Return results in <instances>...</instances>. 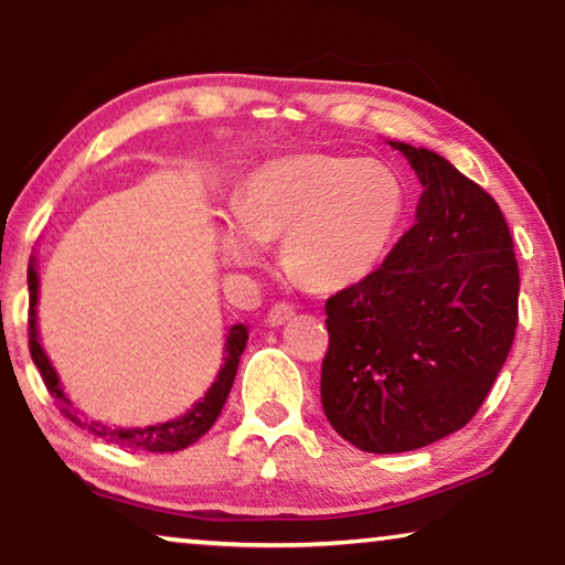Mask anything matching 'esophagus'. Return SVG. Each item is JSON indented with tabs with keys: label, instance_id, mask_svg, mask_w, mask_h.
I'll use <instances>...</instances> for the list:
<instances>
[{
	"label": "esophagus",
	"instance_id": "34e87169",
	"mask_svg": "<svg viewBox=\"0 0 565 565\" xmlns=\"http://www.w3.org/2000/svg\"><path fill=\"white\" fill-rule=\"evenodd\" d=\"M291 317H294V306L289 301H279V303L271 306V311H269V317H266V321H269L271 327H281V323L289 321Z\"/></svg>",
	"mask_w": 565,
	"mask_h": 565
}]
</instances>
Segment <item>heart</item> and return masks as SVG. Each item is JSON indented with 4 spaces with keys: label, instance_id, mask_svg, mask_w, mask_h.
<instances>
[{
    "label": "heart",
    "instance_id": "heart-1",
    "mask_svg": "<svg viewBox=\"0 0 565 565\" xmlns=\"http://www.w3.org/2000/svg\"><path fill=\"white\" fill-rule=\"evenodd\" d=\"M218 228L228 264L248 266L284 236V264L313 289L359 284L384 262L404 226L406 186L379 159L294 154L254 169Z\"/></svg>",
    "mask_w": 565,
    "mask_h": 565
}]
</instances>
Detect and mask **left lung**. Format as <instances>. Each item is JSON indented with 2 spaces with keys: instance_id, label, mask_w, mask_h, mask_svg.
I'll return each mask as SVG.
<instances>
[{
  "instance_id": "1",
  "label": "left lung",
  "mask_w": 565,
  "mask_h": 565,
  "mask_svg": "<svg viewBox=\"0 0 565 565\" xmlns=\"http://www.w3.org/2000/svg\"><path fill=\"white\" fill-rule=\"evenodd\" d=\"M388 145L424 186L416 224L374 274L329 296L321 363L323 414L369 454L463 428L519 327V262L495 199L436 151Z\"/></svg>"
}]
</instances>
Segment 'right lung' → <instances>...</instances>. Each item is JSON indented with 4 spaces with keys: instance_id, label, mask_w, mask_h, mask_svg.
I'll return each instance as SVG.
<instances>
[{
    "instance_id": "1",
    "label": "right lung",
    "mask_w": 565,
    "mask_h": 565,
    "mask_svg": "<svg viewBox=\"0 0 565 565\" xmlns=\"http://www.w3.org/2000/svg\"><path fill=\"white\" fill-rule=\"evenodd\" d=\"M26 284H30V353H32V361L36 363V369H40L42 381L50 394L54 396L56 404H60V411L64 418H70L72 424L87 428L94 436L104 438V441L109 444H117L124 448H137V451H151V454H174L181 451V448L191 446L194 441H199L209 428L214 426V420L222 414V408L226 404V396L228 391L234 386V376H236V369H238V356L244 353L246 347V327L242 323H236L228 331V339H226V356H224V366L218 369V376L212 384V388L206 391L202 401H196L194 408L186 411L184 416H179L174 420H167V424H159V426H147V428H111V426H104L99 420H89L84 418L79 411L74 408V404L60 386V379H56V371L52 369L50 359H46L44 349L40 347V339H36V294H40V279H36V271L34 266H30V271H26Z\"/></svg>"
}]
</instances>
